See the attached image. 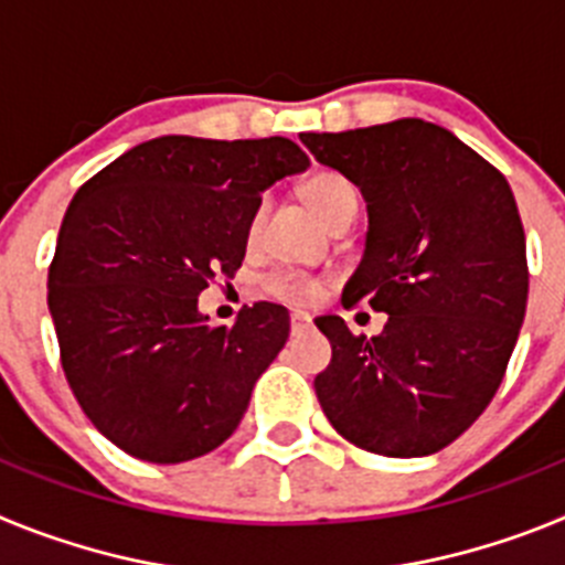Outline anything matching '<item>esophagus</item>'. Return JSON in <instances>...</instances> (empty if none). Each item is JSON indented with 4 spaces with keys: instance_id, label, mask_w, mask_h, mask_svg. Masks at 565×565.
<instances>
[{
    "instance_id": "obj_1",
    "label": "esophagus",
    "mask_w": 565,
    "mask_h": 565,
    "mask_svg": "<svg viewBox=\"0 0 565 565\" xmlns=\"http://www.w3.org/2000/svg\"><path fill=\"white\" fill-rule=\"evenodd\" d=\"M306 328H311V313L294 311L291 313V331L299 333V331H306Z\"/></svg>"
}]
</instances>
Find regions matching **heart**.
<instances>
[{
    "label": "heart",
    "instance_id": "b5f03b06",
    "mask_svg": "<svg viewBox=\"0 0 565 565\" xmlns=\"http://www.w3.org/2000/svg\"><path fill=\"white\" fill-rule=\"evenodd\" d=\"M302 198L311 206V212L317 214L319 221L333 223L344 209L359 206V192L344 174L339 172H317L311 174L302 186ZM259 221H263V206L254 209L252 221H248V237H254L259 228ZM268 291L274 297L291 299V302H299V306H308V302H317L319 299V286L308 277H297V274H277V277L268 279Z\"/></svg>",
    "mask_w": 565,
    "mask_h": 565
}]
</instances>
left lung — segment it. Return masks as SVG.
<instances>
[{
    "label": "left lung",
    "instance_id": "1",
    "mask_svg": "<svg viewBox=\"0 0 565 565\" xmlns=\"http://www.w3.org/2000/svg\"><path fill=\"white\" fill-rule=\"evenodd\" d=\"M299 141L367 203L344 308L364 299L387 313L371 339L333 313L317 319L333 351L313 379L322 413L376 456L444 450L501 387L526 313V237L512 189L450 129L422 118Z\"/></svg>",
    "mask_w": 565,
    "mask_h": 565
}]
</instances>
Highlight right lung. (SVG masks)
Returning <instances> with one entry per match:
<instances>
[{
    "label": "right lung",
    "instance_id": "add662e5",
    "mask_svg": "<svg viewBox=\"0 0 565 565\" xmlns=\"http://www.w3.org/2000/svg\"><path fill=\"white\" fill-rule=\"evenodd\" d=\"M308 167L277 135H163L115 158L70 201L47 308L70 391L115 447L181 463L237 430L291 319L257 302L234 326H209L198 297L239 268L259 194Z\"/></svg>",
    "mask_w": 565,
    "mask_h": 565
}]
</instances>
